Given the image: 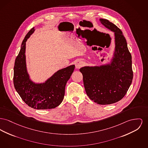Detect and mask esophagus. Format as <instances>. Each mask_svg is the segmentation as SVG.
I'll return each instance as SVG.
<instances>
[{"label":"esophagus","instance_id":"34e87169","mask_svg":"<svg viewBox=\"0 0 148 148\" xmlns=\"http://www.w3.org/2000/svg\"><path fill=\"white\" fill-rule=\"evenodd\" d=\"M84 65V62L83 61L80 60H78L75 62V67L76 68L79 69L80 67H82V66Z\"/></svg>","mask_w":148,"mask_h":148}]
</instances>
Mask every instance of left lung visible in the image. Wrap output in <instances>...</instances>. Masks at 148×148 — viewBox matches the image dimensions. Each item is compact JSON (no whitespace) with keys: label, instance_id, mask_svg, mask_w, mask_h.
<instances>
[{"label":"left lung","instance_id":"8db88e82","mask_svg":"<svg viewBox=\"0 0 148 148\" xmlns=\"http://www.w3.org/2000/svg\"><path fill=\"white\" fill-rule=\"evenodd\" d=\"M100 21L114 32L115 54L111 65L80 68L88 97L99 104H110L120 101L126 94L133 78L131 55L121 29L108 20Z\"/></svg>","mask_w":148,"mask_h":148}]
</instances>
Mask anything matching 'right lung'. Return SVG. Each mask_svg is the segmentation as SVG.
I'll return each mask as SVG.
<instances>
[{
    "instance_id": "add662e5",
    "label": "right lung",
    "mask_w": 148,
    "mask_h": 148,
    "mask_svg": "<svg viewBox=\"0 0 148 148\" xmlns=\"http://www.w3.org/2000/svg\"><path fill=\"white\" fill-rule=\"evenodd\" d=\"M27 33L16 59L14 66V86L22 99L28 106L37 110L54 108L61 103L65 95V88L75 65L58 71L43 84H36L29 79L27 73L25 57L26 42L35 31Z\"/></svg>"
}]
</instances>
